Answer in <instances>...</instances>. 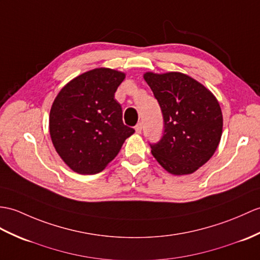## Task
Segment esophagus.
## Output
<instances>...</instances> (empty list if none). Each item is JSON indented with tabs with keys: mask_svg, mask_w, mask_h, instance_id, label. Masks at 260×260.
Here are the masks:
<instances>
[{
	"mask_svg": "<svg viewBox=\"0 0 260 260\" xmlns=\"http://www.w3.org/2000/svg\"><path fill=\"white\" fill-rule=\"evenodd\" d=\"M142 129H143V124L140 122V123H137V125L135 126V131H136V133L137 134H141L142 133Z\"/></svg>",
	"mask_w": 260,
	"mask_h": 260,
	"instance_id": "obj_1",
	"label": "esophagus"
}]
</instances>
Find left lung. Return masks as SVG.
<instances>
[{
  "label": "left lung",
  "instance_id": "8db88e82",
  "mask_svg": "<svg viewBox=\"0 0 260 260\" xmlns=\"http://www.w3.org/2000/svg\"><path fill=\"white\" fill-rule=\"evenodd\" d=\"M164 119L152 154L165 170L187 175L207 162L218 147L222 132L219 103L201 83L178 72L144 74Z\"/></svg>",
  "mask_w": 260,
  "mask_h": 260
}]
</instances>
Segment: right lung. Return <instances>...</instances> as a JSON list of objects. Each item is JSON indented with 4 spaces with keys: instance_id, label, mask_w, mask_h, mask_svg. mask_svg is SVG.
<instances>
[{
    "instance_id": "right-lung-1",
    "label": "right lung",
    "mask_w": 260,
    "mask_h": 260,
    "mask_svg": "<svg viewBox=\"0 0 260 260\" xmlns=\"http://www.w3.org/2000/svg\"><path fill=\"white\" fill-rule=\"evenodd\" d=\"M125 74L95 69L75 77L61 89L50 113V134L65 164L80 174H96L116 157L135 132L123 123L114 99Z\"/></svg>"
}]
</instances>
